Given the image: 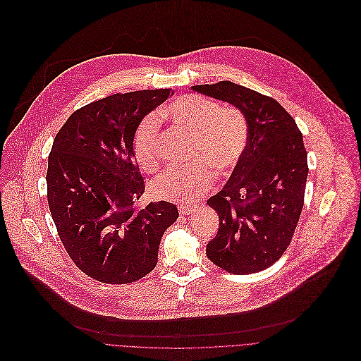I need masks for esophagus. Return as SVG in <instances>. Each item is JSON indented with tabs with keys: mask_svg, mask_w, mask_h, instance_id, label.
I'll use <instances>...</instances> for the list:
<instances>
[{
	"mask_svg": "<svg viewBox=\"0 0 361 361\" xmlns=\"http://www.w3.org/2000/svg\"><path fill=\"white\" fill-rule=\"evenodd\" d=\"M178 210H179V213H180L182 216H185V214L192 213L195 209H193L192 206H179V207H178Z\"/></svg>",
	"mask_w": 361,
	"mask_h": 361,
	"instance_id": "esophagus-1",
	"label": "esophagus"
}]
</instances>
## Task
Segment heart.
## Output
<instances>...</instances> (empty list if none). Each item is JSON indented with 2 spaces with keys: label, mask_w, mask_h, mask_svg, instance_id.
Listing matches in <instances>:
<instances>
[{
  "label": "heart",
  "mask_w": 361,
  "mask_h": 361,
  "mask_svg": "<svg viewBox=\"0 0 361 361\" xmlns=\"http://www.w3.org/2000/svg\"><path fill=\"white\" fill-rule=\"evenodd\" d=\"M159 118L193 136L192 159L186 168L171 166L152 182L155 197L178 203H190L221 176L231 175L239 165L249 142V123L235 106L197 94H183L158 111ZM133 157L143 171H154L161 162L159 121L149 114L139 123L133 136Z\"/></svg>",
  "instance_id": "heart-1"
}]
</instances>
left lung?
<instances>
[{
    "instance_id": "left-lung-1",
    "label": "left lung",
    "mask_w": 361,
    "mask_h": 361,
    "mask_svg": "<svg viewBox=\"0 0 361 361\" xmlns=\"http://www.w3.org/2000/svg\"><path fill=\"white\" fill-rule=\"evenodd\" d=\"M193 90L235 105L249 123L245 155L207 199L219 229L206 255L233 274L264 270L289 247L303 209L309 166L302 132L276 99L250 88L221 81Z\"/></svg>"
}]
</instances>
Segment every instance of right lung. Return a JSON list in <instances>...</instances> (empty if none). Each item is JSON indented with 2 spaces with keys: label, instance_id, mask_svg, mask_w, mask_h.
<instances>
[{
  "label": "right lung",
  "instance_id": "right-lung-1",
  "mask_svg": "<svg viewBox=\"0 0 361 361\" xmlns=\"http://www.w3.org/2000/svg\"><path fill=\"white\" fill-rule=\"evenodd\" d=\"M172 90L114 94L72 114L48 157L47 196L59 239L75 266L109 284L132 283L158 263L176 204L159 200L140 210L145 183L133 157V136L147 114Z\"/></svg>",
  "mask_w": 361,
  "mask_h": 361
}]
</instances>
